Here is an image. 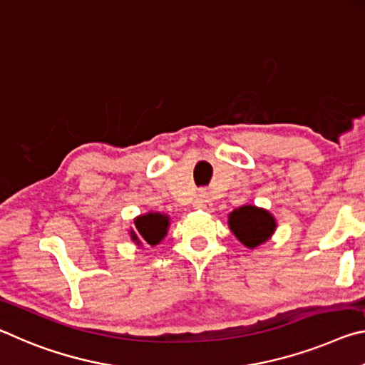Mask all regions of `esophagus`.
Here are the masks:
<instances>
[{"label": "esophagus", "instance_id": "1", "mask_svg": "<svg viewBox=\"0 0 365 365\" xmlns=\"http://www.w3.org/2000/svg\"><path fill=\"white\" fill-rule=\"evenodd\" d=\"M207 205H208L207 195L205 194H199V199H197V207H199V208H207Z\"/></svg>", "mask_w": 365, "mask_h": 365}]
</instances>
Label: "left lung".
<instances>
[{"instance_id": "obj_1", "label": "left lung", "mask_w": 365, "mask_h": 365, "mask_svg": "<svg viewBox=\"0 0 365 365\" xmlns=\"http://www.w3.org/2000/svg\"><path fill=\"white\" fill-rule=\"evenodd\" d=\"M228 226L242 246L255 249L273 236L277 230V220L265 208L241 205L228 215Z\"/></svg>"}]
</instances>
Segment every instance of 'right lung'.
I'll return each instance as SVG.
<instances>
[{
	"mask_svg": "<svg viewBox=\"0 0 365 365\" xmlns=\"http://www.w3.org/2000/svg\"><path fill=\"white\" fill-rule=\"evenodd\" d=\"M170 217L160 212H147L134 218V228L129 230V236L135 242V246H158L168 235Z\"/></svg>",
	"mask_w": 365,
	"mask_h": 365,
	"instance_id": "right-lung-1",
	"label": "right lung"
}]
</instances>
